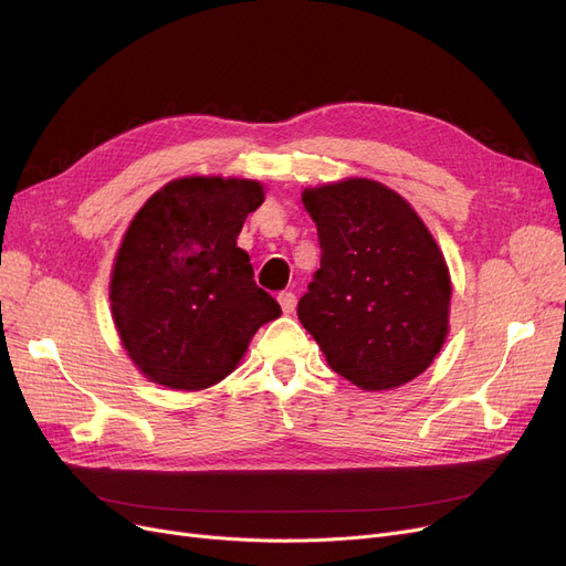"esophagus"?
Listing matches in <instances>:
<instances>
[{"mask_svg":"<svg viewBox=\"0 0 566 566\" xmlns=\"http://www.w3.org/2000/svg\"><path fill=\"white\" fill-rule=\"evenodd\" d=\"M279 304H281V308H283V313L285 315H290L292 311H294V306H297V297H294L292 292H279Z\"/></svg>","mask_w":566,"mask_h":566,"instance_id":"esophagus-1","label":"esophagus"}]
</instances>
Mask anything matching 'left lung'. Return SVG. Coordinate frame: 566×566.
Masks as SVG:
<instances>
[{"mask_svg":"<svg viewBox=\"0 0 566 566\" xmlns=\"http://www.w3.org/2000/svg\"><path fill=\"white\" fill-rule=\"evenodd\" d=\"M319 269L297 315L329 366L366 389H394L433 364L449 332L447 262L417 211L373 179L306 188Z\"/></svg>","mask_w":566,"mask_h":566,"instance_id":"left-lung-1","label":"left lung"}]
</instances>
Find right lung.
Returning a JSON list of instances; mask_svg holds the SVG:
<instances>
[{"mask_svg":"<svg viewBox=\"0 0 566 566\" xmlns=\"http://www.w3.org/2000/svg\"><path fill=\"white\" fill-rule=\"evenodd\" d=\"M264 200L251 179L181 177L156 191L119 247L111 304L119 338L151 382H221L253 334L281 315L237 237Z\"/></svg>","mask_w":566,"mask_h":566,"instance_id":"right-lung-1","label":"right lung"}]
</instances>
